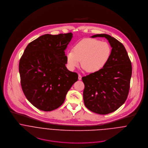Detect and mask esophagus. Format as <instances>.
I'll return each mask as SVG.
<instances>
[{
	"mask_svg": "<svg viewBox=\"0 0 148 148\" xmlns=\"http://www.w3.org/2000/svg\"><path fill=\"white\" fill-rule=\"evenodd\" d=\"M81 78H82L81 75L80 74H78V79H79V80H81Z\"/></svg>",
	"mask_w": 148,
	"mask_h": 148,
	"instance_id": "esophagus-1",
	"label": "esophagus"
}]
</instances>
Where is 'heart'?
Here are the masks:
<instances>
[{
  "mask_svg": "<svg viewBox=\"0 0 148 148\" xmlns=\"http://www.w3.org/2000/svg\"><path fill=\"white\" fill-rule=\"evenodd\" d=\"M111 47L105 41L95 38H84L66 54L68 66L71 70L78 67L81 61L82 67L88 73L101 70L108 62L111 55Z\"/></svg>",
  "mask_w": 148,
  "mask_h": 148,
  "instance_id": "heart-1",
  "label": "heart"
}]
</instances>
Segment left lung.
I'll use <instances>...</instances> for the list:
<instances>
[{
  "label": "left lung",
  "mask_w": 148,
  "mask_h": 148,
  "mask_svg": "<svg viewBox=\"0 0 148 148\" xmlns=\"http://www.w3.org/2000/svg\"><path fill=\"white\" fill-rule=\"evenodd\" d=\"M97 37L106 38L112 50L108 62L101 70L82 78L85 86L83 98L89 110L105 115L118 110L127 98L132 65L121 42L106 34H95L91 37Z\"/></svg>",
  "instance_id": "1"
}]
</instances>
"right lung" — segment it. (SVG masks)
<instances>
[{"mask_svg":"<svg viewBox=\"0 0 148 148\" xmlns=\"http://www.w3.org/2000/svg\"><path fill=\"white\" fill-rule=\"evenodd\" d=\"M72 37L71 33L41 36L27 45L20 60L22 90L38 110L51 111L58 108L78 80V74L66 67L64 50Z\"/></svg>","mask_w":148,"mask_h":148,"instance_id":"add662e5","label":"right lung"}]
</instances>
